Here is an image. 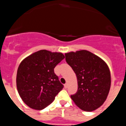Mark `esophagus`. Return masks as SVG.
Instances as JSON below:
<instances>
[{
    "label": "esophagus",
    "instance_id": "34e87169",
    "mask_svg": "<svg viewBox=\"0 0 126 126\" xmlns=\"http://www.w3.org/2000/svg\"><path fill=\"white\" fill-rule=\"evenodd\" d=\"M64 88H68V84H67V83H66V84H64Z\"/></svg>",
    "mask_w": 126,
    "mask_h": 126
}]
</instances>
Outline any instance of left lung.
Returning a JSON list of instances; mask_svg holds the SVG:
<instances>
[{
	"instance_id": "left-lung-1",
	"label": "left lung",
	"mask_w": 126,
	"mask_h": 126,
	"mask_svg": "<svg viewBox=\"0 0 126 126\" xmlns=\"http://www.w3.org/2000/svg\"><path fill=\"white\" fill-rule=\"evenodd\" d=\"M65 60L77 75L78 90L71 98L80 109L91 112L104 103L111 84L108 66L87 50L65 53Z\"/></svg>"
}]
</instances>
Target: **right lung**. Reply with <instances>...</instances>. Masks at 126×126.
Here are the masks:
<instances>
[{
    "label": "right lung",
    "instance_id": "right-lung-1",
    "mask_svg": "<svg viewBox=\"0 0 126 126\" xmlns=\"http://www.w3.org/2000/svg\"><path fill=\"white\" fill-rule=\"evenodd\" d=\"M64 58L63 53L43 49L31 54L20 63L17 88L24 102L30 108L43 109L63 89L54 68Z\"/></svg>",
    "mask_w": 126,
    "mask_h": 126
}]
</instances>
